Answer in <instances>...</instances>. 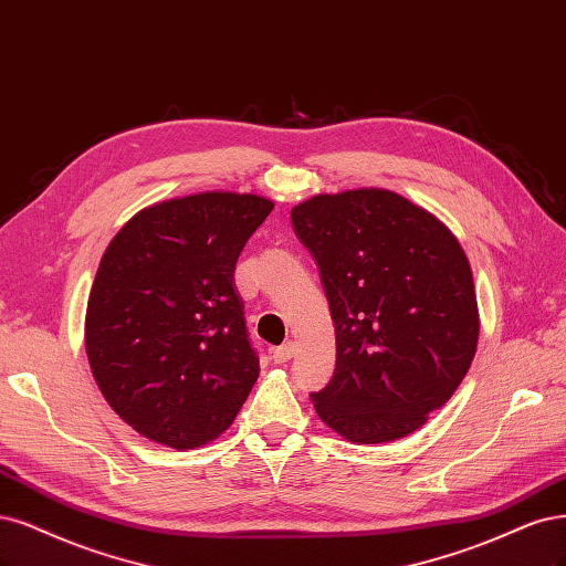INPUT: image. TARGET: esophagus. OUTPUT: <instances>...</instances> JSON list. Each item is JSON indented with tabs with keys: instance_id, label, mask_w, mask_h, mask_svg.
<instances>
[{
	"instance_id": "esophagus-1",
	"label": "esophagus",
	"mask_w": 566,
	"mask_h": 566,
	"mask_svg": "<svg viewBox=\"0 0 566 566\" xmlns=\"http://www.w3.org/2000/svg\"><path fill=\"white\" fill-rule=\"evenodd\" d=\"M292 356H295V344H292V342H285V344H281V346L271 350V358H274L279 365L287 363Z\"/></svg>"
}]
</instances>
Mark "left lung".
Returning a JSON list of instances; mask_svg holds the SVG:
<instances>
[{
  "instance_id": "left-lung-1",
  "label": "left lung",
  "mask_w": 566,
  "mask_h": 566,
  "mask_svg": "<svg viewBox=\"0 0 566 566\" xmlns=\"http://www.w3.org/2000/svg\"><path fill=\"white\" fill-rule=\"evenodd\" d=\"M335 325V373L311 394L346 440L405 438L452 398L480 323L469 260L450 229L386 189L321 193L292 208Z\"/></svg>"
}]
</instances>
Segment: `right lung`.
I'll use <instances>...</instances> for the list:
<instances>
[{"label":"right lung","instance_id":"obj_1","mask_svg":"<svg viewBox=\"0 0 566 566\" xmlns=\"http://www.w3.org/2000/svg\"><path fill=\"white\" fill-rule=\"evenodd\" d=\"M274 203L210 191L138 212L107 245L86 308L105 400L175 450L220 436L260 375L233 266Z\"/></svg>","mask_w":566,"mask_h":566}]
</instances>
